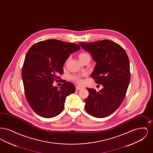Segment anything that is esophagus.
Instances as JSON below:
<instances>
[{
  "label": "esophagus",
  "instance_id": "34e87169",
  "mask_svg": "<svg viewBox=\"0 0 153 153\" xmlns=\"http://www.w3.org/2000/svg\"><path fill=\"white\" fill-rule=\"evenodd\" d=\"M82 88L81 87H80V86H76V89L77 90V91H78V90H80V89H81Z\"/></svg>",
  "mask_w": 153,
  "mask_h": 153
}]
</instances>
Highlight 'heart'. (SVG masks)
Instances as JSON below:
<instances>
[{
    "instance_id": "obj_1",
    "label": "heart",
    "mask_w": 153,
    "mask_h": 153,
    "mask_svg": "<svg viewBox=\"0 0 153 153\" xmlns=\"http://www.w3.org/2000/svg\"><path fill=\"white\" fill-rule=\"evenodd\" d=\"M87 56H89V55L87 53H85V52H81V53H80V54L79 56V59H80V60L83 59L84 58L87 57ZM71 78L72 80H73L74 81H75L76 82H77L78 84H82V82H83L82 80L81 79V76H80V75L72 76L71 77Z\"/></svg>"
}]
</instances>
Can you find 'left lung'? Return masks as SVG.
I'll list each match as a JSON object with an SVG mask.
<instances>
[{"mask_svg": "<svg viewBox=\"0 0 153 153\" xmlns=\"http://www.w3.org/2000/svg\"><path fill=\"white\" fill-rule=\"evenodd\" d=\"M79 45L97 62L91 77L103 86L99 92L87 88L89 96L84 101L85 108L93 117H108L120 105L128 89L131 78L128 56L120 45L110 40Z\"/></svg>", "mask_w": 153, "mask_h": 153, "instance_id": "1", "label": "left lung"}]
</instances>
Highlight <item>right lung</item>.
I'll return each mask as SVG.
<instances>
[{"label":"right lung","instance_id":"right-lung-1","mask_svg":"<svg viewBox=\"0 0 153 153\" xmlns=\"http://www.w3.org/2000/svg\"><path fill=\"white\" fill-rule=\"evenodd\" d=\"M80 49L77 44L48 39L33 45L27 51L22 70L25 94L32 109L41 117L51 118L61 113L66 97L75 92L72 83L63 82L58 88L54 80L64 73L63 66L70 54Z\"/></svg>","mask_w":153,"mask_h":153}]
</instances>
